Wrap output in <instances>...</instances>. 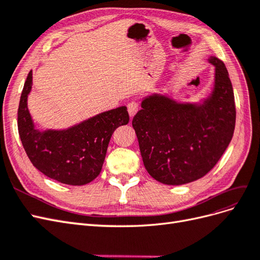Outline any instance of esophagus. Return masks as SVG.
I'll list each match as a JSON object with an SVG mask.
<instances>
[{"label":"esophagus","mask_w":260,"mask_h":260,"mask_svg":"<svg viewBox=\"0 0 260 260\" xmlns=\"http://www.w3.org/2000/svg\"><path fill=\"white\" fill-rule=\"evenodd\" d=\"M139 111V105L137 102H130V103L128 104V113H129V116L132 118L133 116H135Z\"/></svg>","instance_id":"34e87169"}]
</instances>
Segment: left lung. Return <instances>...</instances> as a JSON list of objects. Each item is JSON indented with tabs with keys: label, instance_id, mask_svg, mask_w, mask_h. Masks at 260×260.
<instances>
[{
	"label": "left lung",
	"instance_id": "left-lung-1",
	"mask_svg": "<svg viewBox=\"0 0 260 260\" xmlns=\"http://www.w3.org/2000/svg\"><path fill=\"white\" fill-rule=\"evenodd\" d=\"M214 85L199 102H181L167 93L142 99L132 125L144 167L155 180L181 185L209 172L230 144L235 127L232 83L222 60L209 56Z\"/></svg>",
	"mask_w": 260,
	"mask_h": 260
}]
</instances>
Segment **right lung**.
I'll return each instance as SVG.
<instances>
[{
  "label": "right lung",
  "instance_id": "add662e5",
  "mask_svg": "<svg viewBox=\"0 0 260 260\" xmlns=\"http://www.w3.org/2000/svg\"><path fill=\"white\" fill-rule=\"evenodd\" d=\"M32 70L23 85L18 107V132L34 166L43 175L69 185H83L103 167L114 131L129 122L127 107L100 113L64 129H37L28 109Z\"/></svg>",
  "mask_w": 260,
  "mask_h": 260
}]
</instances>
